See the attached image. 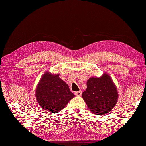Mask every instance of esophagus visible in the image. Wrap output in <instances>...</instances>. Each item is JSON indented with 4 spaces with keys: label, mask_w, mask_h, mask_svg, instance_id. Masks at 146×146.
I'll list each match as a JSON object with an SVG mask.
<instances>
[{
    "label": "esophagus",
    "mask_w": 146,
    "mask_h": 146,
    "mask_svg": "<svg viewBox=\"0 0 146 146\" xmlns=\"http://www.w3.org/2000/svg\"><path fill=\"white\" fill-rule=\"evenodd\" d=\"M75 94L77 96H80L82 95V92L81 91H78V92H76L75 93Z\"/></svg>",
    "instance_id": "esophagus-1"
}]
</instances>
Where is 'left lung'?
Instances as JSON below:
<instances>
[{"label":"left lung","instance_id":"obj_1","mask_svg":"<svg viewBox=\"0 0 146 146\" xmlns=\"http://www.w3.org/2000/svg\"><path fill=\"white\" fill-rule=\"evenodd\" d=\"M82 96L90 111L98 115L108 114L115 107L119 94L117 86L108 73L90 77Z\"/></svg>","mask_w":146,"mask_h":146}]
</instances>
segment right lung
I'll return each mask as SVG.
<instances>
[{
  "instance_id": "1",
  "label": "right lung",
  "mask_w": 146,
  "mask_h": 146,
  "mask_svg": "<svg viewBox=\"0 0 146 146\" xmlns=\"http://www.w3.org/2000/svg\"><path fill=\"white\" fill-rule=\"evenodd\" d=\"M75 96L60 74L45 72L37 85L35 97L39 106L49 112L57 113L63 109Z\"/></svg>"
}]
</instances>
